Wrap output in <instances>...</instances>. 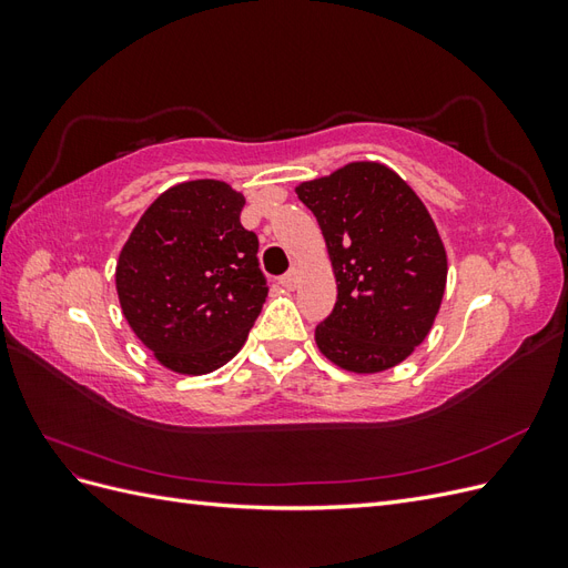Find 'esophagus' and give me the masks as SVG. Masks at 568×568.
<instances>
[{
    "label": "esophagus",
    "instance_id": "esophagus-1",
    "mask_svg": "<svg viewBox=\"0 0 568 568\" xmlns=\"http://www.w3.org/2000/svg\"><path fill=\"white\" fill-rule=\"evenodd\" d=\"M280 284H282V286H286V288H294V286L298 284V267L294 265V267H291L286 274H282V277H280Z\"/></svg>",
    "mask_w": 568,
    "mask_h": 568
}]
</instances>
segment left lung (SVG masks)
I'll use <instances>...</instances> for the list:
<instances>
[{
	"instance_id": "8db88e82",
	"label": "left lung",
	"mask_w": 568,
	"mask_h": 568,
	"mask_svg": "<svg viewBox=\"0 0 568 568\" xmlns=\"http://www.w3.org/2000/svg\"><path fill=\"white\" fill-rule=\"evenodd\" d=\"M296 192L320 222L338 286L315 329L320 351L357 374L403 363L432 329L448 277L426 205L379 163H351Z\"/></svg>"
}]
</instances>
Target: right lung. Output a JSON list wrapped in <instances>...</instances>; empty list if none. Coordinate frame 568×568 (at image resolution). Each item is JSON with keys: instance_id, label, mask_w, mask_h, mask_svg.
I'll use <instances>...</instances> for the list:
<instances>
[{"instance_id": "1", "label": "right lung", "mask_w": 568, "mask_h": 568, "mask_svg": "<svg viewBox=\"0 0 568 568\" xmlns=\"http://www.w3.org/2000/svg\"><path fill=\"white\" fill-rule=\"evenodd\" d=\"M244 196L217 180L170 186L120 251L115 288L132 332L165 367L205 374L244 346L267 298Z\"/></svg>"}]
</instances>
